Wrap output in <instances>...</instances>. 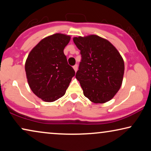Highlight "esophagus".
Returning <instances> with one entry per match:
<instances>
[{"label":"esophagus","instance_id":"obj_1","mask_svg":"<svg viewBox=\"0 0 151 151\" xmlns=\"http://www.w3.org/2000/svg\"><path fill=\"white\" fill-rule=\"evenodd\" d=\"M73 67V69L75 70V71L76 72L77 71V70H78V65H75Z\"/></svg>","mask_w":151,"mask_h":151}]
</instances>
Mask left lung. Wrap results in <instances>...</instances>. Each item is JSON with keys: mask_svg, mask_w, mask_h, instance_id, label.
<instances>
[{"mask_svg": "<svg viewBox=\"0 0 151 151\" xmlns=\"http://www.w3.org/2000/svg\"><path fill=\"white\" fill-rule=\"evenodd\" d=\"M73 40L82 57L76 78L84 96L96 104L108 102L122 83L123 58L109 41L96 35L74 37Z\"/></svg>", "mask_w": 151, "mask_h": 151, "instance_id": "8db88e82", "label": "left lung"}]
</instances>
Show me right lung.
<instances>
[{
    "label": "right lung",
    "instance_id": "1",
    "mask_svg": "<svg viewBox=\"0 0 151 151\" xmlns=\"http://www.w3.org/2000/svg\"><path fill=\"white\" fill-rule=\"evenodd\" d=\"M71 37L55 34L42 39L30 51L25 63L28 84L45 102H54L65 94L75 71L67 63L64 49Z\"/></svg>",
    "mask_w": 151,
    "mask_h": 151
}]
</instances>
